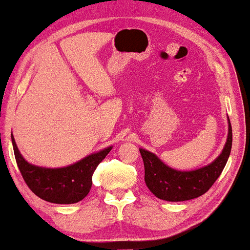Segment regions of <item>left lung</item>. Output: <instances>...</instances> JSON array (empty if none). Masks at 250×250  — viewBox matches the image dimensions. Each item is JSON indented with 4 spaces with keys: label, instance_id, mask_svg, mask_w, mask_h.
I'll return each instance as SVG.
<instances>
[{
    "label": "left lung",
    "instance_id": "left-lung-1",
    "mask_svg": "<svg viewBox=\"0 0 250 250\" xmlns=\"http://www.w3.org/2000/svg\"><path fill=\"white\" fill-rule=\"evenodd\" d=\"M228 124L227 142L220 156L208 165L197 169H174L163 163L153 152L140 148L145 164V181L149 190L157 198L166 201H186L206 193L221 175L230 157L232 128L229 117Z\"/></svg>",
    "mask_w": 250,
    "mask_h": 250
}]
</instances>
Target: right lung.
I'll use <instances>...</instances> for the list:
<instances>
[{"instance_id": "add662e5", "label": "right lung", "mask_w": 250, "mask_h": 250, "mask_svg": "<svg viewBox=\"0 0 250 250\" xmlns=\"http://www.w3.org/2000/svg\"><path fill=\"white\" fill-rule=\"evenodd\" d=\"M11 141L17 165L29 189L41 199L62 205L76 204L87 196L95 168L112 149V146H108L71 165L50 168L27 162L20 153L13 134Z\"/></svg>"}]
</instances>
